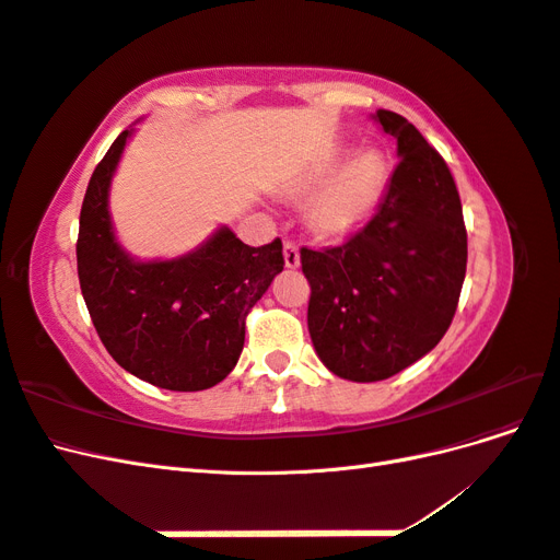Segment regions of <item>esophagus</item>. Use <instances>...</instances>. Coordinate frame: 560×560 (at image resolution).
I'll return each instance as SVG.
<instances>
[{
  "label": "esophagus",
  "instance_id": "esophagus-1",
  "mask_svg": "<svg viewBox=\"0 0 560 560\" xmlns=\"http://www.w3.org/2000/svg\"><path fill=\"white\" fill-rule=\"evenodd\" d=\"M282 254H284V266H287V268H299V264H301V254H299V247H296L294 243L284 241Z\"/></svg>",
  "mask_w": 560,
  "mask_h": 560
}]
</instances>
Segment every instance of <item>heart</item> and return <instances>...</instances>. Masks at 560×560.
<instances>
[{
  "label": "heart",
  "instance_id": "1",
  "mask_svg": "<svg viewBox=\"0 0 560 560\" xmlns=\"http://www.w3.org/2000/svg\"><path fill=\"white\" fill-rule=\"evenodd\" d=\"M387 186V159L378 149H336L290 182V196L307 200L306 226L319 241L338 243L358 233Z\"/></svg>",
  "mask_w": 560,
  "mask_h": 560
}]
</instances>
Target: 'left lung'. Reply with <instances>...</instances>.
Returning a JSON list of instances; mask_svg holds the SVG:
<instances>
[{"label":"left lung","instance_id":"left-lung-1","mask_svg":"<svg viewBox=\"0 0 560 560\" xmlns=\"http://www.w3.org/2000/svg\"><path fill=\"white\" fill-rule=\"evenodd\" d=\"M374 121L401 159L374 219L331 249H301L311 282L308 331L331 374L374 383L442 341L467 268L463 206L446 161L404 116Z\"/></svg>","mask_w":560,"mask_h":560}]
</instances>
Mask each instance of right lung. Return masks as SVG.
<instances>
[{"label": "right lung", "mask_w": 560, "mask_h": 560, "mask_svg": "<svg viewBox=\"0 0 560 560\" xmlns=\"http://www.w3.org/2000/svg\"><path fill=\"white\" fill-rule=\"evenodd\" d=\"M135 126L97 163L83 196L77 268L100 341L128 374L175 393L224 381L245 343V317L282 273V243L249 247L229 226L175 259L142 261L118 243L112 179Z\"/></svg>", "instance_id": "right-lung-1"}]
</instances>
